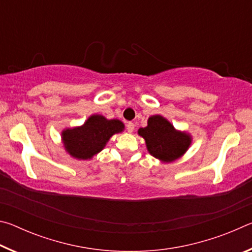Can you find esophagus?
<instances>
[{
	"instance_id": "obj_1",
	"label": "esophagus",
	"mask_w": 252,
	"mask_h": 252,
	"mask_svg": "<svg viewBox=\"0 0 252 252\" xmlns=\"http://www.w3.org/2000/svg\"><path fill=\"white\" fill-rule=\"evenodd\" d=\"M126 130H127V132H133V130H134V125L132 122H127V125H126Z\"/></svg>"
}]
</instances>
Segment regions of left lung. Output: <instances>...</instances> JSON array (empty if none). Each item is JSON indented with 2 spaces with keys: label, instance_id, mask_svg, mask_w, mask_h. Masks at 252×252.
Here are the masks:
<instances>
[{
  "label": "left lung",
  "instance_id": "8db88e82",
  "mask_svg": "<svg viewBox=\"0 0 252 252\" xmlns=\"http://www.w3.org/2000/svg\"><path fill=\"white\" fill-rule=\"evenodd\" d=\"M138 133L146 140L148 151L163 162L179 159L191 143L189 134L177 131L167 119L161 116L149 118L148 126L140 127Z\"/></svg>",
  "mask_w": 252,
  "mask_h": 252
}]
</instances>
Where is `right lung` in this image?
Listing matches in <instances>:
<instances>
[{
	"label": "right lung",
	"instance_id": "obj_1",
	"mask_svg": "<svg viewBox=\"0 0 252 252\" xmlns=\"http://www.w3.org/2000/svg\"><path fill=\"white\" fill-rule=\"evenodd\" d=\"M125 125L117 119L108 120L103 116L94 114L83 126L66 129L62 132L65 150L80 160H87L99 153L113 134L122 132Z\"/></svg>",
	"mask_w": 252,
	"mask_h": 252
}]
</instances>
